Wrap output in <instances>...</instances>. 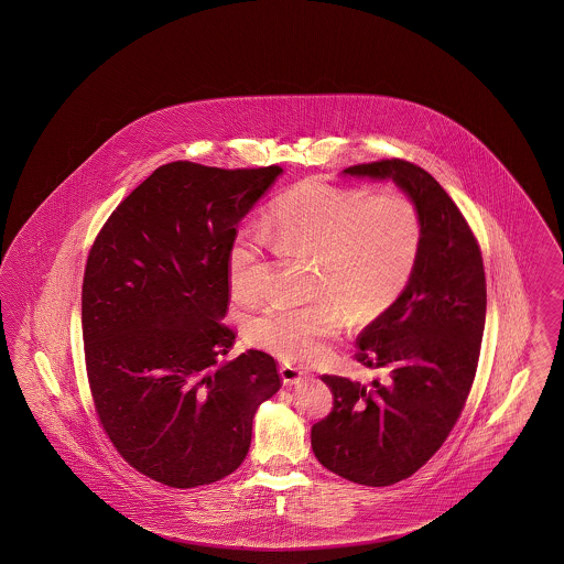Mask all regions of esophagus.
Here are the masks:
<instances>
[{
  "label": "esophagus",
  "mask_w": 564,
  "mask_h": 564,
  "mask_svg": "<svg viewBox=\"0 0 564 564\" xmlns=\"http://www.w3.org/2000/svg\"><path fill=\"white\" fill-rule=\"evenodd\" d=\"M279 372H281V378H283V384H285V387H295V384H302V382L306 380L304 372H300V370H297L295 366H291V364H281Z\"/></svg>",
  "instance_id": "obj_1"
}]
</instances>
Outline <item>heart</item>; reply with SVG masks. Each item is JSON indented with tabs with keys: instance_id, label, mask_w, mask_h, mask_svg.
<instances>
[{
	"instance_id": "obj_1",
	"label": "heart",
	"mask_w": 564,
	"mask_h": 564,
	"mask_svg": "<svg viewBox=\"0 0 564 564\" xmlns=\"http://www.w3.org/2000/svg\"><path fill=\"white\" fill-rule=\"evenodd\" d=\"M264 234L288 250L316 254V302L273 304L252 316L246 339L285 361L316 364L330 351L351 314L368 325L384 316L408 290L424 246L420 206L403 192L370 194L306 180L283 192L264 221ZM264 236L241 227L225 254L231 295L250 302Z\"/></svg>"
}]
</instances>
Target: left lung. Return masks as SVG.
<instances>
[{
	"mask_svg": "<svg viewBox=\"0 0 564 564\" xmlns=\"http://www.w3.org/2000/svg\"><path fill=\"white\" fill-rule=\"evenodd\" d=\"M393 180L424 219V246L408 290L358 337L356 359L387 368L370 387L323 376L333 410L312 426L316 459L341 478L391 486L443 446L471 391L486 323V274L478 239L443 186L403 159L343 170Z\"/></svg>",
	"mask_w": 564,
	"mask_h": 564,
	"instance_id": "left-lung-1",
	"label": "left lung"
}]
</instances>
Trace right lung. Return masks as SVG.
<instances>
[{"instance_id": "add662e5", "label": "right lung", "mask_w": 564, "mask_h": 564, "mask_svg": "<svg viewBox=\"0 0 564 564\" xmlns=\"http://www.w3.org/2000/svg\"><path fill=\"white\" fill-rule=\"evenodd\" d=\"M283 173L173 161L102 225L86 260V375L105 434L126 462L171 488L234 474L258 405L281 389L276 361L223 356L236 333L225 254L238 225Z\"/></svg>"}]
</instances>
